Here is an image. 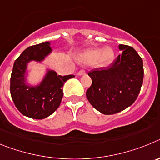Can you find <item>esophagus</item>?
Wrapping results in <instances>:
<instances>
[{
    "label": "esophagus",
    "instance_id": "34e87169",
    "mask_svg": "<svg viewBox=\"0 0 160 160\" xmlns=\"http://www.w3.org/2000/svg\"><path fill=\"white\" fill-rule=\"evenodd\" d=\"M85 73H86V71L83 70H81L78 71V75L81 76V75H83V74H85Z\"/></svg>",
    "mask_w": 160,
    "mask_h": 160
}]
</instances>
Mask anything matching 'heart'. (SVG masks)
Returning <instances> with one entry per match:
<instances>
[{
	"mask_svg": "<svg viewBox=\"0 0 160 160\" xmlns=\"http://www.w3.org/2000/svg\"><path fill=\"white\" fill-rule=\"evenodd\" d=\"M78 62L84 66L96 64L98 68L109 67L114 62V52L111 47L90 48L78 54Z\"/></svg>",
	"mask_w": 160,
	"mask_h": 160,
	"instance_id": "1",
	"label": "heart"
}]
</instances>
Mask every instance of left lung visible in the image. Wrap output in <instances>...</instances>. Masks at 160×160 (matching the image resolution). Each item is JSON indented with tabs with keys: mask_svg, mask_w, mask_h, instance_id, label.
I'll list each match as a JSON object with an SVG mask.
<instances>
[{
	"mask_svg": "<svg viewBox=\"0 0 160 160\" xmlns=\"http://www.w3.org/2000/svg\"><path fill=\"white\" fill-rule=\"evenodd\" d=\"M122 54L106 70L96 69L88 73L92 85L87 98L94 108L104 114L123 111L135 102L143 81V64L135 49L120 44Z\"/></svg>",
	"mask_w": 160,
	"mask_h": 160,
	"instance_id": "8db88e82",
	"label": "left lung"
}]
</instances>
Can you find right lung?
<instances>
[{
  "mask_svg": "<svg viewBox=\"0 0 160 160\" xmlns=\"http://www.w3.org/2000/svg\"><path fill=\"white\" fill-rule=\"evenodd\" d=\"M49 42L25 49L14 62L10 78V93L14 104L23 115L43 119L53 114L60 106L62 87L73 75H58L55 70L46 67L41 81L32 84L29 81V62H42L52 53Z\"/></svg>",
  "mask_w": 160,
  "mask_h": 160,
  "instance_id": "add662e5",
  "label": "right lung"
}]
</instances>
